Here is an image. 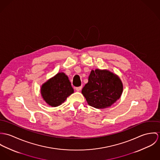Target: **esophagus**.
I'll return each mask as SVG.
<instances>
[{
    "label": "esophagus",
    "mask_w": 160,
    "mask_h": 160,
    "mask_svg": "<svg viewBox=\"0 0 160 160\" xmlns=\"http://www.w3.org/2000/svg\"><path fill=\"white\" fill-rule=\"evenodd\" d=\"M82 88V87H76L75 89L77 91H80L81 89Z\"/></svg>",
    "instance_id": "1"
}]
</instances>
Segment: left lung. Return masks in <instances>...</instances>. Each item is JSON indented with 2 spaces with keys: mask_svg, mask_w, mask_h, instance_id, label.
I'll use <instances>...</instances> for the list:
<instances>
[{
  "mask_svg": "<svg viewBox=\"0 0 160 160\" xmlns=\"http://www.w3.org/2000/svg\"><path fill=\"white\" fill-rule=\"evenodd\" d=\"M123 85L120 79L108 71L92 70L88 82L82 90L90 106L106 108L111 106L121 96Z\"/></svg>",
  "mask_w": 160,
  "mask_h": 160,
  "instance_id": "8db88e82",
  "label": "left lung"
}]
</instances>
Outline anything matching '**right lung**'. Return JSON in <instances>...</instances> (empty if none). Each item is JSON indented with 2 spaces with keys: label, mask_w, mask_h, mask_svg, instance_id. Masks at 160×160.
Returning <instances> with one entry per match:
<instances>
[{
  "label": "right lung",
  "mask_w": 160,
  "mask_h": 160,
  "mask_svg": "<svg viewBox=\"0 0 160 160\" xmlns=\"http://www.w3.org/2000/svg\"><path fill=\"white\" fill-rule=\"evenodd\" d=\"M73 92L69 78L64 73H58L44 83L41 88V94L45 102L52 107L64 102Z\"/></svg>",
  "instance_id": "obj_1"
}]
</instances>
